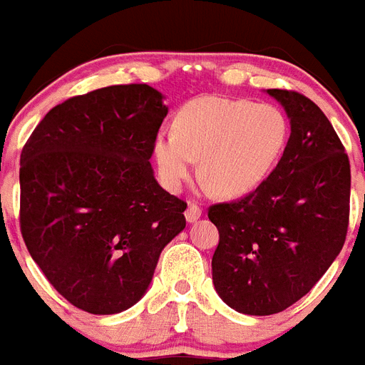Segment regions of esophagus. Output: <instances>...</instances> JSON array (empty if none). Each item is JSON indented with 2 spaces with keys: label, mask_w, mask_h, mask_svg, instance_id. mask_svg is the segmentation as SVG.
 <instances>
[{
  "label": "esophagus",
  "mask_w": 365,
  "mask_h": 365,
  "mask_svg": "<svg viewBox=\"0 0 365 365\" xmlns=\"http://www.w3.org/2000/svg\"><path fill=\"white\" fill-rule=\"evenodd\" d=\"M185 217L188 222H196L197 218L201 217V207L196 205V203H188V209H186Z\"/></svg>",
  "instance_id": "34e87169"
}]
</instances>
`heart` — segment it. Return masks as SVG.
<instances>
[{"mask_svg":"<svg viewBox=\"0 0 365 365\" xmlns=\"http://www.w3.org/2000/svg\"><path fill=\"white\" fill-rule=\"evenodd\" d=\"M287 141L288 120L275 105L203 96L180 107L173 133L154 137L153 156L169 192L182 190L200 158L203 185L237 197L269 177Z\"/></svg>","mask_w":365,"mask_h":365,"instance_id":"1","label":"heart"}]
</instances>
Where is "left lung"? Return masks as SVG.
I'll use <instances>...</instances> for the list:
<instances>
[{"instance_id":"1","label":"left lung","mask_w":365,"mask_h":365,"mask_svg":"<svg viewBox=\"0 0 365 365\" xmlns=\"http://www.w3.org/2000/svg\"><path fill=\"white\" fill-rule=\"evenodd\" d=\"M290 118V139L269 177L249 196L209 207L218 228L212 284L243 314H275L302 299L343 249L351 164L319 105L267 90Z\"/></svg>"}]
</instances>
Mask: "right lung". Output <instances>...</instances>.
<instances>
[{
	"mask_svg": "<svg viewBox=\"0 0 365 365\" xmlns=\"http://www.w3.org/2000/svg\"><path fill=\"white\" fill-rule=\"evenodd\" d=\"M168 115L148 84H116L56 105L20 154V232L75 307L115 314L147 292L186 203L154 179L153 141Z\"/></svg>",
	"mask_w": 365,
	"mask_h": 365,
	"instance_id": "add662e5",
	"label": "right lung"
}]
</instances>
